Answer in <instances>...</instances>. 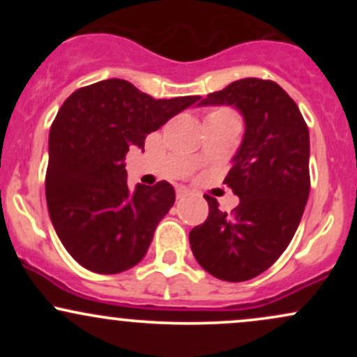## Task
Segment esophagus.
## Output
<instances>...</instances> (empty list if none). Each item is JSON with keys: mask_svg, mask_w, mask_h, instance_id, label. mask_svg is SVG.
<instances>
[{"mask_svg": "<svg viewBox=\"0 0 357 357\" xmlns=\"http://www.w3.org/2000/svg\"><path fill=\"white\" fill-rule=\"evenodd\" d=\"M190 195V190H186V188H176V196L179 198H184V196Z\"/></svg>", "mask_w": 357, "mask_h": 357, "instance_id": "1", "label": "esophagus"}]
</instances>
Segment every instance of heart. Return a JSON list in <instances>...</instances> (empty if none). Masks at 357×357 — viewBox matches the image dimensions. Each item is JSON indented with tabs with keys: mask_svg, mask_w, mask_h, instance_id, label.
<instances>
[{
	"mask_svg": "<svg viewBox=\"0 0 357 357\" xmlns=\"http://www.w3.org/2000/svg\"><path fill=\"white\" fill-rule=\"evenodd\" d=\"M215 114H223V116H233V117H235V114H233L230 109H216V110H213L210 116H215Z\"/></svg>",
	"mask_w": 357,
	"mask_h": 357,
	"instance_id": "obj_1",
	"label": "heart"
}]
</instances>
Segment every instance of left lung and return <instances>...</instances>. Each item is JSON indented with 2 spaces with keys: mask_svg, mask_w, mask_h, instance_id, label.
Here are the masks:
<instances>
[{
  "mask_svg": "<svg viewBox=\"0 0 357 357\" xmlns=\"http://www.w3.org/2000/svg\"><path fill=\"white\" fill-rule=\"evenodd\" d=\"M235 105L245 136L225 184L240 198L231 213L204 195L210 213L190 231L198 264L225 282H245L272 267L289 247L310 191L309 127L277 82L250 77L208 93L199 105Z\"/></svg>",
  "mask_w": 357,
  "mask_h": 357,
  "instance_id": "8db88e82",
  "label": "left lung"
}]
</instances>
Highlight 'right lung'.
Listing matches in <instances>:
<instances>
[{
  "label": "right lung",
  "mask_w": 357,
  "mask_h": 357,
  "mask_svg": "<svg viewBox=\"0 0 357 357\" xmlns=\"http://www.w3.org/2000/svg\"><path fill=\"white\" fill-rule=\"evenodd\" d=\"M199 99L155 100L109 79L63 102L50 129L45 190L53 228L82 267L114 275L144 258L176 195L167 181L130 190L126 154L130 146L144 149L147 134Z\"/></svg>",
  "instance_id": "add662e5"
}]
</instances>
